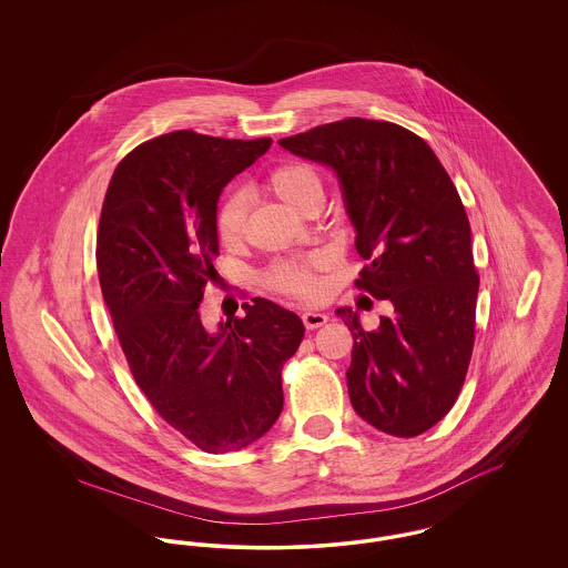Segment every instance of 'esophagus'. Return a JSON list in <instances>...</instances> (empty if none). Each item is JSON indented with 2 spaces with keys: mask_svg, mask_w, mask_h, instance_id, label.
Listing matches in <instances>:
<instances>
[{
  "mask_svg": "<svg viewBox=\"0 0 568 568\" xmlns=\"http://www.w3.org/2000/svg\"><path fill=\"white\" fill-rule=\"evenodd\" d=\"M327 322V315L325 313H317V311H306L302 313V324L306 329H315V327H322Z\"/></svg>",
  "mask_w": 568,
  "mask_h": 568,
  "instance_id": "34e87169",
  "label": "esophagus"
}]
</instances>
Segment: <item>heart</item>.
Here are the masks:
<instances>
[{
    "label": "heart",
    "instance_id": "obj_1",
    "mask_svg": "<svg viewBox=\"0 0 568 568\" xmlns=\"http://www.w3.org/2000/svg\"><path fill=\"white\" fill-rule=\"evenodd\" d=\"M262 187L302 215H306L313 209H322L324 204V179L322 172L311 163H278L264 176ZM246 215L248 200L241 191L227 193L219 204L215 230L219 241L225 248H239L243 244ZM324 266L325 260L322 255L276 262L266 272V285L281 296L315 302L324 296V285L317 278V272Z\"/></svg>",
    "mask_w": 568,
    "mask_h": 568
}]
</instances>
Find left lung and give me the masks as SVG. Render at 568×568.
Segmentation results:
<instances>
[{"label":"left lung","instance_id":"1","mask_svg":"<svg viewBox=\"0 0 568 568\" xmlns=\"http://www.w3.org/2000/svg\"><path fill=\"white\" fill-rule=\"evenodd\" d=\"M278 144L336 172L368 262L355 287L394 306L371 332L336 311L355 341V413L392 436L426 433L456 405L475 345L479 274L456 185L424 138L389 121L352 116Z\"/></svg>","mask_w":568,"mask_h":568}]
</instances>
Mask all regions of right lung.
<instances>
[{
    "instance_id": "obj_1",
    "label": "right lung",
    "mask_w": 568,
    "mask_h": 568,
    "mask_svg": "<svg viewBox=\"0 0 568 568\" xmlns=\"http://www.w3.org/2000/svg\"><path fill=\"white\" fill-rule=\"evenodd\" d=\"M271 144L191 130L142 142L116 165L100 215V287L130 371L163 422L206 454L271 430L283 364L304 336L296 313L266 297L216 327L200 313L216 281L219 195Z\"/></svg>"
}]
</instances>
